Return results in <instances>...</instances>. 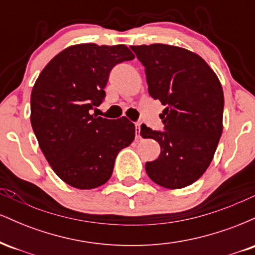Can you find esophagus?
<instances>
[{"instance_id":"obj_1","label":"esophagus","mask_w":255,"mask_h":255,"mask_svg":"<svg viewBox=\"0 0 255 255\" xmlns=\"http://www.w3.org/2000/svg\"><path fill=\"white\" fill-rule=\"evenodd\" d=\"M140 127H141V124L140 122H137V124H135V129H136V139H141V135H140Z\"/></svg>"}]
</instances>
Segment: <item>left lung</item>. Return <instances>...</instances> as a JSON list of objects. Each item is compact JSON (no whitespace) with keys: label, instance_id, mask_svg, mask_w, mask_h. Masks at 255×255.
<instances>
[{"label":"left lung","instance_id":"8db88e82","mask_svg":"<svg viewBox=\"0 0 255 255\" xmlns=\"http://www.w3.org/2000/svg\"><path fill=\"white\" fill-rule=\"evenodd\" d=\"M130 49L145 67L150 96L165 105L164 131L141 125L140 135L160 146L146 172L159 186L183 188L201 177L217 148L223 131L222 85L211 67L187 49L166 44Z\"/></svg>","mask_w":255,"mask_h":255}]
</instances>
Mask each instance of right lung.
<instances>
[{"mask_svg": "<svg viewBox=\"0 0 255 255\" xmlns=\"http://www.w3.org/2000/svg\"><path fill=\"white\" fill-rule=\"evenodd\" d=\"M134 55L124 44L68 46L45 66L31 93V125L52 170L78 189L111 177L116 156L135 137L127 118L91 115L105 97L110 71Z\"/></svg>", "mask_w": 255, "mask_h": 255, "instance_id": "add662e5", "label": "right lung"}]
</instances>
